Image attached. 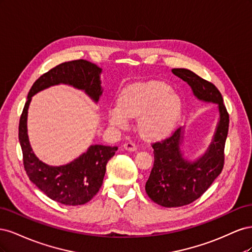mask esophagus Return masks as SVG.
<instances>
[{"mask_svg": "<svg viewBox=\"0 0 252 252\" xmlns=\"http://www.w3.org/2000/svg\"><path fill=\"white\" fill-rule=\"evenodd\" d=\"M123 147H124L125 150H128V151H135V150H136V146H135V145H134L133 143H130V142L125 143V144L123 145Z\"/></svg>", "mask_w": 252, "mask_h": 252, "instance_id": "1", "label": "esophagus"}]
</instances>
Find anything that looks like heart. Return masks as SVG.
Here are the masks:
<instances>
[{
  "mask_svg": "<svg viewBox=\"0 0 252 252\" xmlns=\"http://www.w3.org/2000/svg\"><path fill=\"white\" fill-rule=\"evenodd\" d=\"M183 112V100L162 81L135 83L122 90L119 106L108 110L112 127L125 128L129 118H139V129L147 138H161L172 131Z\"/></svg>",
  "mask_w": 252,
  "mask_h": 252,
  "instance_id": "heart-1",
  "label": "heart"
}]
</instances>
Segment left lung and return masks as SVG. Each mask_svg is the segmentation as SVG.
Listing matches in <instances>:
<instances>
[{
    "label": "left lung",
    "mask_w": 252,
    "mask_h": 252,
    "mask_svg": "<svg viewBox=\"0 0 252 252\" xmlns=\"http://www.w3.org/2000/svg\"><path fill=\"white\" fill-rule=\"evenodd\" d=\"M171 72L186 82L197 101L218 105V122L208 147L201 156L190 159L183 144L185 126L170 138L152 145L155 163L145 190L150 199L163 207H181L195 201L207 190L224 166V148L229 127L223 97L213 84L185 68H173Z\"/></svg>",
    "instance_id": "1"
}]
</instances>
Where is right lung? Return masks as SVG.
<instances>
[{
  "label": "right lung",
  "mask_w": 252,
  "mask_h": 252,
  "mask_svg": "<svg viewBox=\"0 0 252 252\" xmlns=\"http://www.w3.org/2000/svg\"><path fill=\"white\" fill-rule=\"evenodd\" d=\"M102 68L85 60L65 62L52 68L37 79L30 88L19 125V141L24 168L29 180L58 203L70 206L83 205L97 193L103 184L106 165L118 147L90 145L85 152L65 165L52 166L42 162L30 145L27 130L28 108L32 96L56 85H68L83 91L95 104L103 94Z\"/></svg>",
  "instance_id": "1"
}]
</instances>
